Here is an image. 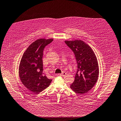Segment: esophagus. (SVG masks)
<instances>
[{
  "label": "esophagus",
  "instance_id": "1",
  "mask_svg": "<svg viewBox=\"0 0 121 121\" xmlns=\"http://www.w3.org/2000/svg\"><path fill=\"white\" fill-rule=\"evenodd\" d=\"M66 75V73L65 72H63L62 73H59V76H63V77L65 76Z\"/></svg>",
  "mask_w": 121,
  "mask_h": 121
}]
</instances>
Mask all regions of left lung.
<instances>
[{
  "mask_svg": "<svg viewBox=\"0 0 121 121\" xmlns=\"http://www.w3.org/2000/svg\"><path fill=\"white\" fill-rule=\"evenodd\" d=\"M65 43L74 53L78 64L75 81L70 87L78 94L86 93L98 79L99 68L95 54L91 47L81 40Z\"/></svg>",
  "mask_w": 121,
  "mask_h": 121,
  "instance_id": "1",
  "label": "left lung"
}]
</instances>
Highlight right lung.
<instances>
[{"label": "right lung", "instance_id": "1", "mask_svg": "<svg viewBox=\"0 0 121 121\" xmlns=\"http://www.w3.org/2000/svg\"><path fill=\"white\" fill-rule=\"evenodd\" d=\"M53 39H39L31 43L24 52L20 62L19 73L26 88L35 93L49 86L52 80L43 73V52L45 47Z\"/></svg>", "mask_w": 121, "mask_h": 121}]
</instances>
